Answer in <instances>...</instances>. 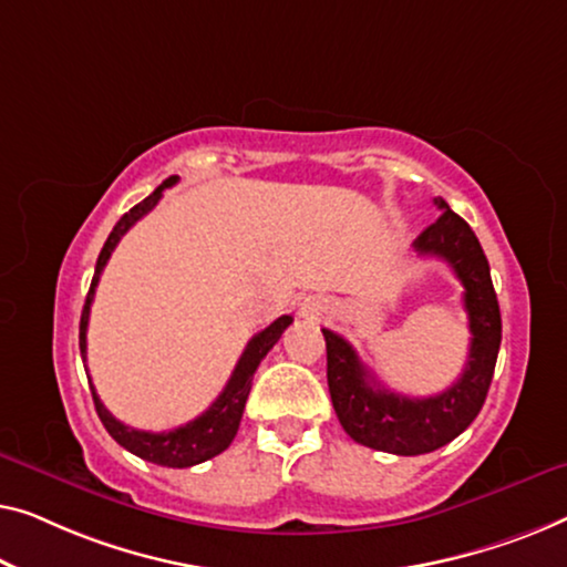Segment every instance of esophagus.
<instances>
[{
	"mask_svg": "<svg viewBox=\"0 0 567 567\" xmlns=\"http://www.w3.org/2000/svg\"><path fill=\"white\" fill-rule=\"evenodd\" d=\"M302 313L310 316V318H316V316H321V308H318V306H310V302H308V306H302Z\"/></svg>",
	"mask_w": 567,
	"mask_h": 567,
	"instance_id": "34e87169",
	"label": "esophagus"
}]
</instances>
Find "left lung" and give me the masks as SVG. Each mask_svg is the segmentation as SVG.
<instances>
[{
	"label": "left lung",
	"mask_w": 567,
	"mask_h": 567,
	"mask_svg": "<svg viewBox=\"0 0 567 567\" xmlns=\"http://www.w3.org/2000/svg\"><path fill=\"white\" fill-rule=\"evenodd\" d=\"M442 215L416 241L419 257L444 259L465 287V310L470 323V354L460 380L440 395L409 398L382 388L374 374L339 333L323 329L326 378L333 411L344 432L370 450L403 454H426L450 444L473 424L488 395L501 347V310L491 282V267L473 228L436 197Z\"/></svg>",
	"instance_id": "left-lung-1"
}]
</instances>
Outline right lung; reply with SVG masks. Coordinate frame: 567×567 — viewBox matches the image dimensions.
<instances>
[{
  "instance_id": "1",
  "label": "right lung",
  "mask_w": 567,
  "mask_h": 567,
  "mask_svg": "<svg viewBox=\"0 0 567 567\" xmlns=\"http://www.w3.org/2000/svg\"><path fill=\"white\" fill-rule=\"evenodd\" d=\"M174 182H177V177H169L166 182H162V185H158L154 193L146 197V200L131 207V210H127L123 218L115 223L113 234L107 236L105 246H102V251L97 257V267H94L90 292H86L82 323H79V349H82V360H86V323H90V308L94 300V290H97L100 275L107 265L110 254L115 251L117 241H121L127 230H131L135 223L143 218V215L154 210L156 203L162 200L164 189L172 187ZM290 323H292L290 316H280L275 323H269L265 331L254 333V337L249 339V344H246V349H244L241 360H238V364H236L234 374H230L226 388H223V393L210 403V409L203 411L197 419L187 421L185 426L169 429V432H141V429L125 426L123 421H117L113 413L102 405L100 395L94 393V385H90L97 416L102 424H105L110 436H113V440L121 446H125L127 452H133L135 457L154 462V465H162V467L200 465V462L215 457V454H220L223 450H228V444L234 442L238 424H241V416H244L246 398H249V390H251L254 372H257L259 362L265 360L269 349L280 341V337ZM86 378H90V374H86Z\"/></svg>"
}]
</instances>
